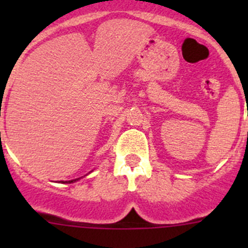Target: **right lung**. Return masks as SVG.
Listing matches in <instances>:
<instances>
[{"mask_svg": "<svg viewBox=\"0 0 248 248\" xmlns=\"http://www.w3.org/2000/svg\"><path fill=\"white\" fill-rule=\"evenodd\" d=\"M78 180H79V179L69 180V181H59V182H61V184H73V182H76V181H78Z\"/></svg>", "mask_w": 248, "mask_h": 248, "instance_id": "obj_1", "label": "right lung"}]
</instances>
